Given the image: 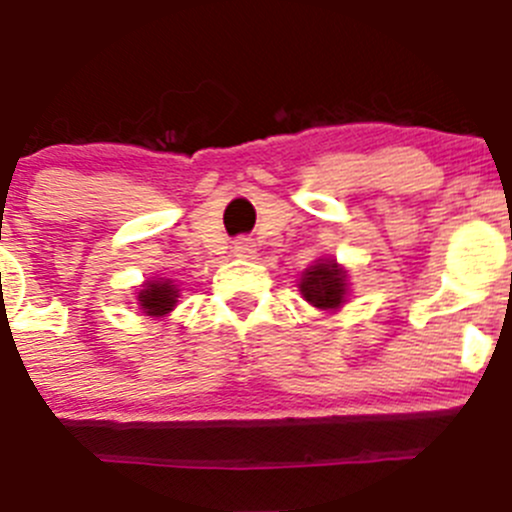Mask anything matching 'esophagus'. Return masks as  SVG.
Returning <instances> with one entry per match:
<instances>
[{
	"mask_svg": "<svg viewBox=\"0 0 512 512\" xmlns=\"http://www.w3.org/2000/svg\"><path fill=\"white\" fill-rule=\"evenodd\" d=\"M232 252L237 257H252L255 255V242H252V237H237L234 239Z\"/></svg>",
	"mask_w": 512,
	"mask_h": 512,
	"instance_id": "esophagus-1",
	"label": "esophagus"
}]
</instances>
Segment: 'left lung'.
Listing matches in <instances>:
<instances>
[{
  "label": "left lung",
  "instance_id": "8db88e82",
  "mask_svg": "<svg viewBox=\"0 0 512 512\" xmlns=\"http://www.w3.org/2000/svg\"><path fill=\"white\" fill-rule=\"evenodd\" d=\"M301 293L316 308H339L347 293V273L334 260L316 262L303 273Z\"/></svg>",
  "mask_w": 512,
  "mask_h": 512
}]
</instances>
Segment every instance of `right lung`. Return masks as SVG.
I'll use <instances>...</instances> for the list:
<instances>
[{
    "label": "right lung",
    "mask_w": 512,
    "mask_h": 512,
    "mask_svg": "<svg viewBox=\"0 0 512 512\" xmlns=\"http://www.w3.org/2000/svg\"><path fill=\"white\" fill-rule=\"evenodd\" d=\"M178 298V290L170 285V280H147L145 288L140 290V301L142 311L147 316H165L168 311H173Z\"/></svg>",
    "instance_id": "obj_1"
}]
</instances>
